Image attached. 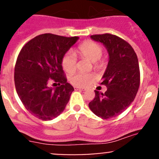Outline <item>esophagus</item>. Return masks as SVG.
I'll return each mask as SVG.
<instances>
[{
	"instance_id": "obj_1",
	"label": "esophagus",
	"mask_w": 159,
	"mask_h": 159,
	"mask_svg": "<svg viewBox=\"0 0 159 159\" xmlns=\"http://www.w3.org/2000/svg\"><path fill=\"white\" fill-rule=\"evenodd\" d=\"M75 90H78V91H84V88H81V87H75Z\"/></svg>"
}]
</instances>
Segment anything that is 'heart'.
I'll list each match as a JSON object with an SVG mask.
<instances>
[{
	"instance_id": "1",
	"label": "heart",
	"mask_w": 159,
	"mask_h": 159,
	"mask_svg": "<svg viewBox=\"0 0 159 159\" xmlns=\"http://www.w3.org/2000/svg\"><path fill=\"white\" fill-rule=\"evenodd\" d=\"M78 54L81 57H85L94 64L96 67L99 66L98 61L100 60L103 54V50L99 44L93 41H86L78 48ZM63 69L68 73H72L76 69L77 58L75 53L68 51L63 56L61 60ZM95 79L94 74L76 73L70 75V82L76 87H86Z\"/></svg>"
}]
</instances>
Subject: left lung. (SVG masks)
<instances>
[{
    "label": "left lung",
    "instance_id": "1",
    "mask_svg": "<svg viewBox=\"0 0 159 159\" xmlns=\"http://www.w3.org/2000/svg\"><path fill=\"white\" fill-rule=\"evenodd\" d=\"M91 38L105 46L109 58L101 83L107 91H94L89 106L94 115L108 119L122 113L134 101L140 84L139 60L132 47L119 37L104 34Z\"/></svg>",
    "mask_w": 159,
    "mask_h": 159
}]
</instances>
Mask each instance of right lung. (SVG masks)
Returning <instances> with one entry per match:
<instances>
[{
	"instance_id": "right-lung-1",
	"label": "right lung",
	"mask_w": 159,
	"mask_h": 159,
	"mask_svg": "<svg viewBox=\"0 0 159 159\" xmlns=\"http://www.w3.org/2000/svg\"><path fill=\"white\" fill-rule=\"evenodd\" d=\"M78 39L43 34L28 41L19 53L14 68L16 91L26 109L39 119H54L69 102L74 88L67 82L61 60ZM51 80L59 87H49Z\"/></svg>"
}]
</instances>
